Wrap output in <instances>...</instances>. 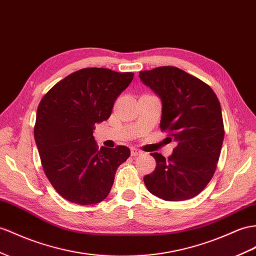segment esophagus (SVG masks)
I'll return each instance as SVG.
<instances>
[{
    "label": "esophagus",
    "mask_w": 256,
    "mask_h": 256,
    "mask_svg": "<svg viewBox=\"0 0 256 256\" xmlns=\"http://www.w3.org/2000/svg\"><path fill=\"white\" fill-rule=\"evenodd\" d=\"M130 154H132L133 156H140L142 154V152L140 149L135 148V147H132V148H130Z\"/></svg>",
    "instance_id": "1"
}]
</instances>
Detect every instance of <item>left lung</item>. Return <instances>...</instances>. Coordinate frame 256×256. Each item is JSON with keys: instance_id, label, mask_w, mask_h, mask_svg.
<instances>
[{"instance_id": "left-lung-1", "label": "left lung", "mask_w": 256, "mask_h": 256, "mask_svg": "<svg viewBox=\"0 0 256 256\" xmlns=\"http://www.w3.org/2000/svg\"><path fill=\"white\" fill-rule=\"evenodd\" d=\"M140 78L160 97V128L178 142L168 159L152 154L156 166L144 182L163 200L194 198L211 180L220 154L225 132L218 98L208 84L172 66L140 71Z\"/></svg>"}]
</instances>
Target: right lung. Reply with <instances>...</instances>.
<instances>
[{
  "mask_svg": "<svg viewBox=\"0 0 256 256\" xmlns=\"http://www.w3.org/2000/svg\"><path fill=\"white\" fill-rule=\"evenodd\" d=\"M133 72L85 68L55 84L36 111L34 140L45 175L62 198L95 204L109 194L116 168L130 154L126 146L98 148L96 123L108 120Z\"/></svg>",
  "mask_w": 256,
  "mask_h": 256,
  "instance_id": "right-lung-1",
  "label": "right lung"
}]
</instances>
